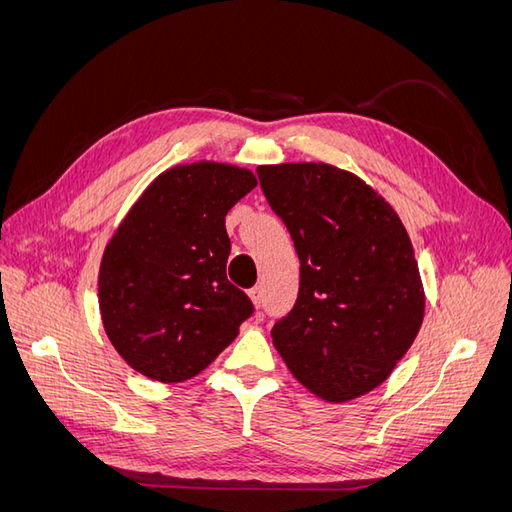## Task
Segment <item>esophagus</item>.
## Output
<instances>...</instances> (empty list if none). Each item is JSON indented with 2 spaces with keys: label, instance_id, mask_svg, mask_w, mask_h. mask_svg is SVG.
I'll return each mask as SVG.
<instances>
[{
  "label": "esophagus",
  "instance_id": "34e87169",
  "mask_svg": "<svg viewBox=\"0 0 512 512\" xmlns=\"http://www.w3.org/2000/svg\"><path fill=\"white\" fill-rule=\"evenodd\" d=\"M250 299L254 303V307H260L262 305V286H256L250 290Z\"/></svg>",
  "mask_w": 512,
  "mask_h": 512
}]
</instances>
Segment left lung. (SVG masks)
Instances as JSON below:
<instances>
[{
    "label": "left lung",
    "instance_id": "obj_1",
    "mask_svg": "<svg viewBox=\"0 0 512 512\" xmlns=\"http://www.w3.org/2000/svg\"><path fill=\"white\" fill-rule=\"evenodd\" d=\"M301 260L299 297L273 346L307 391L344 404L393 374L423 324L425 290L397 211L327 162L258 166Z\"/></svg>",
    "mask_w": 512,
    "mask_h": 512
}]
</instances>
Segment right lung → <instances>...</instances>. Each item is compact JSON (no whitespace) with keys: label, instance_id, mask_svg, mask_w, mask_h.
Segmentation results:
<instances>
[{"label":"right lung","instance_id":"obj_1","mask_svg":"<svg viewBox=\"0 0 512 512\" xmlns=\"http://www.w3.org/2000/svg\"><path fill=\"white\" fill-rule=\"evenodd\" d=\"M258 185L250 168L200 160L164 170L106 243L104 331L134 371L185 382L239 335L254 307L226 277V213Z\"/></svg>","mask_w":512,"mask_h":512}]
</instances>
